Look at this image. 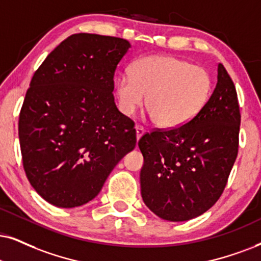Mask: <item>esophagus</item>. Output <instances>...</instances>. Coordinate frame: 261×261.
Returning <instances> with one entry per match:
<instances>
[{"label":"esophagus","instance_id":"1","mask_svg":"<svg viewBox=\"0 0 261 261\" xmlns=\"http://www.w3.org/2000/svg\"><path fill=\"white\" fill-rule=\"evenodd\" d=\"M144 133H146V130H144L143 127L136 126V140H140V138L144 135Z\"/></svg>","mask_w":261,"mask_h":261}]
</instances>
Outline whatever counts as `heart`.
I'll return each mask as SVG.
<instances>
[{"mask_svg": "<svg viewBox=\"0 0 261 261\" xmlns=\"http://www.w3.org/2000/svg\"><path fill=\"white\" fill-rule=\"evenodd\" d=\"M212 77L206 68L170 55H149L115 81L118 108L131 117L146 98L154 123L165 130L189 124L208 103Z\"/></svg>", "mask_w": 261, "mask_h": 261, "instance_id": "1", "label": "heart"}]
</instances>
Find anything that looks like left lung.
<instances>
[{
  "label": "left lung",
  "mask_w": 261,
  "mask_h": 261,
  "mask_svg": "<svg viewBox=\"0 0 261 261\" xmlns=\"http://www.w3.org/2000/svg\"><path fill=\"white\" fill-rule=\"evenodd\" d=\"M240 123L235 85L219 64L208 103L189 124L138 141L144 160L141 195L148 208L169 222H186L210 210L236 160Z\"/></svg>",
  "instance_id": "obj_1"
}]
</instances>
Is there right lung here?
<instances>
[{"mask_svg": "<svg viewBox=\"0 0 261 261\" xmlns=\"http://www.w3.org/2000/svg\"><path fill=\"white\" fill-rule=\"evenodd\" d=\"M126 39L75 34L35 72L19 117L29 182L53 206L73 208L100 193L136 146L134 121L114 103V71Z\"/></svg>", "mask_w": 261, "mask_h": 261, "instance_id": "right-lung-1", "label": "right lung"}]
</instances>
